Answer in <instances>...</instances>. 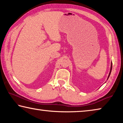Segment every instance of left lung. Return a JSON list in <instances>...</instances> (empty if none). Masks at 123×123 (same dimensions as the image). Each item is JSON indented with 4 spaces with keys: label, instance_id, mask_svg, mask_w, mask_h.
I'll list each match as a JSON object with an SVG mask.
<instances>
[{
    "label": "left lung",
    "instance_id": "1",
    "mask_svg": "<svg viewBox=\"0 0 123 123\" xmlns=\"http://www.w3.org/2000/svg\"><path fill=\"white\" fill-rule=\"evenodd\" d=\"M112 63L111 62V69H110V73H109V76H108V78H107V79H109V76H110V74H111V70H112Z\"/></svg>",
    "mask_w": 123,
    "mask_h": 123
}]
</instances>
